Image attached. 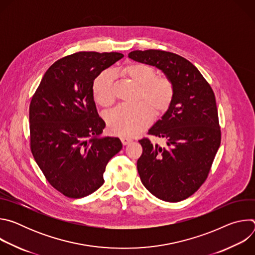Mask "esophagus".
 I'll list each match as a JSON object with an SVG mask.
<instances>
[{"label": "esophagus", "mask_w": 255, "mask_h": 255, "mask_svg": "<svg viewBox=\"0 0 255 255\" xmlns=\"http://www.w3.org/2000/svg\"><path fill=\"white\" fill-rule=\"evenodd\" d=\"M120 139H121V142H122L123 145H127V144H129L130 142H132V139L126 138V137H121Z\"/></svg>", "instance_id": "obj_1"}]
</instances>
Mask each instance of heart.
<instances>
[{
	"instance_id": "obj_1",
	"label": "heart",
	"mask_w": 255,
	"mask_h": 255,
	"mask_svg": "<svg viewBox=\"0 0 255 255\" xmlns=\"http://www.w3.org/2000/svg\"><path fill=\"white\" fill-rule=\"evenodd\" d=\"M120 72L140 87L139 100L135 105H120L106 116L112 133L129 137L147 128L155 115L164 114L174 98L172 82L165 77H156V71L148 64L133 62ZM94 97L98 104L109 107L114 103V75L110 70L102 72L94 83Z\"/></svg>"
}]
</instances>
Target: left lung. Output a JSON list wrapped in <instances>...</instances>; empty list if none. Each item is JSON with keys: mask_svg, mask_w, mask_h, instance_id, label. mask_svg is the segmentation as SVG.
Segmentation results:
<instances>
[{"mask_svg": "<svg viewBox=\"0 0 255 255\" xmlns=\"http://www.w3.org/2000/svg\"><path fill=\"white\" fill-rule=\"evenodd\" d=\"M128 56L162 70L174 87L170 108L149 130L166 146L148 138L139 143L137 169L144 187L165 202L183 201L205 183L220 147L221 130L214 92L199 69L175 53L148 49Z\"/></svg>", "mask_w": 255, "mask_h": 255, "instance_id": "8db88e82", "label": "left lung"}]
</instances>
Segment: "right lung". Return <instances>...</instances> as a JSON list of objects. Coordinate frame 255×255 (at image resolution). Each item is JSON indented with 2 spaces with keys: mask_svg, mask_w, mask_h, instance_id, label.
Wrapping results in <instances>:
<instances>
[{
  "mask_svg": "<svg viewBox=\"0 0 255 255\" xmlns=\"http://www.w3.org/2000/svg\"><path fill=\"white\" fill-rule=\"evenodd\" d=\"M119 52L81 51L55 61L44 74L29 107L30 148L48 183L79 199L104 184L106 165L122 149L116 137H101L93 86L101 72L121 59Z\"/></svg>",
  "mask_w": 255,
  "mask_h": 255,
  "instance_id": "obj_1",
  "label": "right lung"
}]
</instances>
